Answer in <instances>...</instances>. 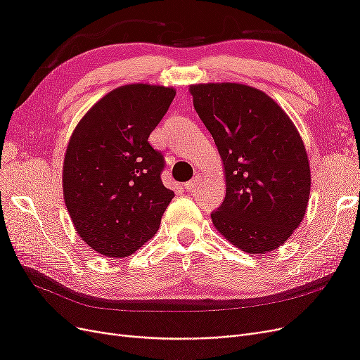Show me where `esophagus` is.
Segmentation results:
<instances>
[{"label":"esophagus","mask_w":360,"mask_h":360,"mask_svg":"<svg viewBox=\"0 0 360 360\" xmlns=\"http://www.w3.org/2000/svg\"><path fill=\"white\" fill-rule=\"evenodd\" d=\"M201 176H197V177H193L191 181H188L186 184H184V189H186L188 192H192L193 189H197V186H198V184L201 183Z\"/></svg>","instance_id":"esophagus-1"}]
</instances>
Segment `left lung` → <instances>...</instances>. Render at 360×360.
Wrapping results in <instances>:
<instances>
[{
    "mask_svg": "<svg viewBox=\"0 0 360 360\" xmlns=\"http://www.w3.org/2000/svg\"><path fill=\"white\" fill-rule=\"evenodd\" d=\"M225 169L226 193L212 221L246 254L284 245L309 201L307 148L285 111L254 86L210 82L189 86Z\"/></svg>",
    "mask_w": 360,
    "mask_h": 360,
    "instance_id": "1",
    "label": "left lung"
}]
</instances>
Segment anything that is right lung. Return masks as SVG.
Here are the masks:
<instances>
[{
    "label": "right lung",
    "mask_w": 360,
    "mask_h": 360,
    "mask_svg": "<svg viewBox=\"0 0 360 360\" xmlns=\"http://www.w3.org/2000/svg\"><path fill=\"white\" fill-rule=\"evenodd\" d=\"M176 96L172 86L127 84L76 124L63 163V197L76 233L110 258L134 254L156 234L174 192L148 136Z\"/></svg>",
    "instance_id": "right-lung-1"
}]
</instances>
